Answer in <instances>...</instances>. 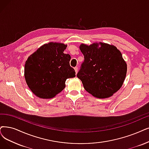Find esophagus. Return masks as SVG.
<instances>
[{
    "instance_id": "esophagus-1",
    "label": "esophagus",
    "mask_w": 149,
    "mask_h": 149,
    "mask_svg": "<svg viewBox=\"0 0 149 149\" xmlns=\"http://www.w3.org/2000/svg\"><path fill=\"white\" fill-rule=\"evenodd\" d=\"M74 70H75L76 73H78V67H74Z\"/></svg>"
}]
</instances>
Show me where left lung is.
I'll return each mask as SVG.
<instances>
[{"label": "left lung", "mask_w": 149, "mask_h": 149, "mask_svg": "<svg viewBox=\"0 0 149 149\" xmlns=\"http://www.w3.org/2000/svg\"><path fill=\"white\" fill-rule=\"evenodd\" d=\"M84 61L77 77L85 90L98 98L112 96L125 79L127 65L117 47L105 43L79 46Z\"/></svg>", "instance_id": "obj_1"}]
</instances>
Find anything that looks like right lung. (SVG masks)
<instances>
[{
	"label": "right lung",
	"mask_w": 149,
	"mask_h": 149,
	"mask_svg": "<svg viewBox=\"0 0 149 149\" xmlns=\"http://www.w3.org/2000/svg\"><path fill=\"white\" fill-rule=\"evenodd\" d=\"M67 45L50 42L40 47L26 61L24 78L32 93L43 99L54 98L65 87L67 79L76 76Z\"/></svg>",
	"instance_id": "right-lung-1"
}]
</instances>
